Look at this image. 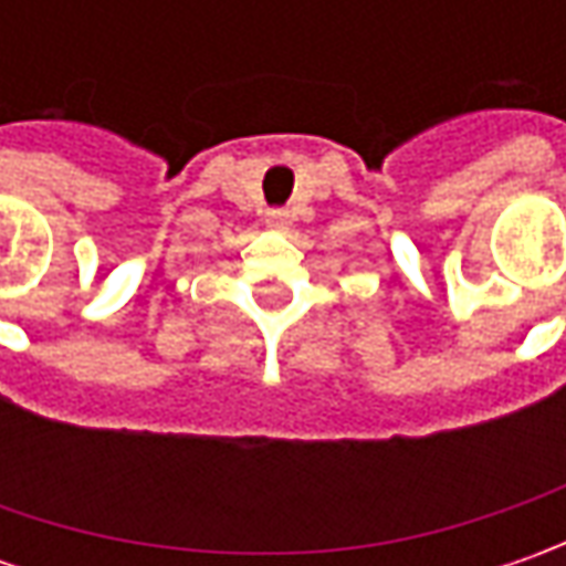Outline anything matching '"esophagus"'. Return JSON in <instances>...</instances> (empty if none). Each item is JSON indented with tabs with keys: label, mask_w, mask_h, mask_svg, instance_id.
<instances>
[{
	"label": "esophagus",
	"mask_w": 566,
	"mask_h": 566,
	"mask_svg": "<svg viewBox=\"0 0 566 566\" xmlns=\"http://www.w3.org/2000/svg\"><path fill=\"white\" fill-rule=\"evenodd\" d=\"M286 223H290L286 210H271V227H286Z\"/></svg>",
	"instance_id": "esophagus-1"
}]
</instances>
